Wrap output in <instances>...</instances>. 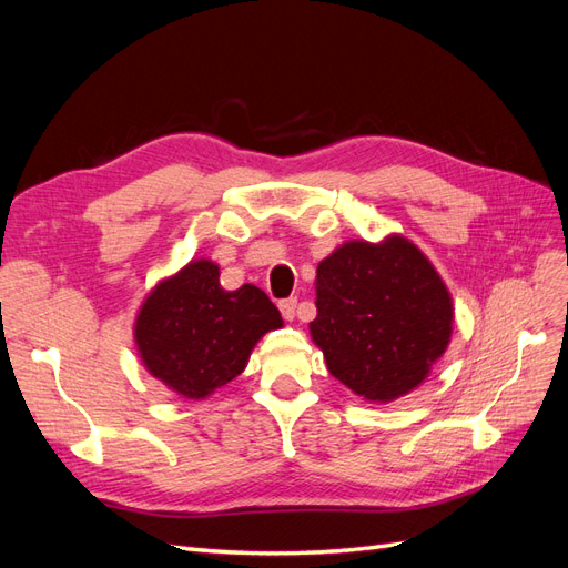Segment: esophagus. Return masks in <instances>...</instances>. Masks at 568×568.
Wrapping results in <instances>:
<instances>
[{"label": "esophagus", "mask_w": 568, "mask_h": 568, "mask_svg": "<svg viewBox=\"0 0 568 568\" xmlns=\"http://www.w3.org/2000/svg\"><path fill=\"white\" fill-rule=\"evenodd\" d=\"M296 305H298V301L291 296V298H284V301H280V311H282V315H284V320H294L296 317Z\"/></svg>", "instance_id": "obj_1"}]
</instances>
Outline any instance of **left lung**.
Returning <instances> with one entry per match:
<instances>
[{
    "label": "left lung",
    "mask_w": 568,
    "mask_h": 568,
    "mask_svg": "<svg viewBox=\"0 0 568 568\" xmlns=\"http://www.w3.org/2000/svg\"><path fill=\"white\" fill-rule=\"evenodd\" d=\"M313 341L341 384L374 403L417 388L453 334V301L403 236L348 242L317 265Z\"/></svg>",
    "instance_id": "left-lung-1"
}]
</instances>
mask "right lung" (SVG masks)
I'll return each instance as SVG.
<instances>
[{"label":"right lung","instance_id":"obj_1","mask_svg":"<svg viewBox=\"0 0 568 568\" xmlns=\"http://www.w3.org/2000/svg\"><path fill=\"white\" fill-rule=\"evenodd\" d=\"M282 324L263 288L225 291L215 263L194 261L151 291L134 338L156 379L201 400L242 374L257 338Z\"/></svg>","mask_w":568,"mask_h":568}]
</instances>
